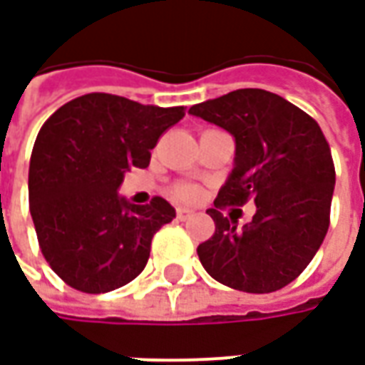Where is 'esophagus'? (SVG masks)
<instances>
[{
    "label": "esophagus",
    "instance_id": "esophagus-1",
    "mask_svg": "<svg viewBox=\"0 0 365 365\" xmlns=\"http://www.w3.org/2000/svg\"><path fill=\"white\" fill-rule=\"evenodd\" d=\"M175 215H178V219H180V221H187L190 217H193V215H195V211H193V209H190V207H178Z\"/></svg>",
    "mask_w": 365,
    "mask_h": 365
}]
</instances>
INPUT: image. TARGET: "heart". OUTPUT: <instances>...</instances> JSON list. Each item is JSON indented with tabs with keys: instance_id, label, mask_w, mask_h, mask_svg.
Instances as JSON below:
<instances>
[{
	"instance_id": "1",
	"label": "heart",
	"mask_w": 365,
	"mask_h": 365,
	"mask_svg": "<svg viewBox=\"0 0 365 365\" xmlns=\"http://www.w3.org/2000/svg\"><path fill=\"white\" fill-rule=\"evenodd\" d=\"M175 195L180 199H195L197 197V190L193 185H182L175 190Z\"/></svg>"
}]
</instances>
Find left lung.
<instances>
[{"instance_id":"left-lung-1","label":"left lung","mask_w":365,"mask_h":365,"mask_svg":"<svg viewBox=\"0 0 365 365\" xmlns=\"http://www.w3.org/2000/svg\"><path fill=\"white\" fill-rule=\"evenodd\" d=\"M190 113L235 138V166L215 207L256 203L242 229L209 209L215 235L197 246L199 260L232 289H282L309 266L329 230L336 174L321 127L287 99L254 88L207 99Z\"/></svg>"}]
</instances>
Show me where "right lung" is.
Returning a JSON list of instances; mask_svg holds the SVG:
<instances>
[{
  "mask_svg": "<svg viewBox=\"0 0 365 365\" xmlns=\"http://www.w3.org/2000/svg\"><path fill=\"white\" fill-rule=\"evenodd\" d=\"M185 107H158L111 93L76 97L38 130L29 166V205L51 268L83 293L133 282L156 230L175 219L166 199L135 205L119 195L125 172L150 164L160 135Z\"/></svg>",
  "mask_w": 365,
  "mask_h": 365,
  "instance_id": "obj_1",
  "label": "right lung"
}]
</instances>
